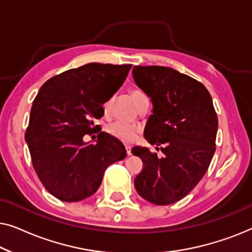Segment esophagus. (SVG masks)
<instances>
[{"label":"esophagus","mask_w":252,"mask_h":252,"mask_svg":"<svg viewBox=\"0 0 252 252\" xmlns=\"http://www.w3.org/2000/svg\"><path fill=\"white\" fill-rule=\"evenodd\" d=\"M132 148H130L129 146H126V153H127V155H128V156H130V155H132Z\"/></svg>","instance_id":"1"}]
</instances>
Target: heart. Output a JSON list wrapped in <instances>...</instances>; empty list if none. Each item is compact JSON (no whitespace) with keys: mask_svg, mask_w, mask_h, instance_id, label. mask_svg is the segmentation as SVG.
<instances>
[{"mask_svg":"<svg viewBox=\"0 0 252 252\" xmlns=\"http://www.w3.org/2000/svg\"><path fill=\"white\" fill-rule=\"evenodd\" d=\"M130 96H132L133 101L135 102V104L140 101L141 98L146 97L143 93H141L140 91H136V89L130 91ZM110 104H111V99H109V101H106L104 104H103V109H104L105 112L109 111ZM106 130H108L110 135L115 137V139L122 141L124 143H130L135 140L136 134L139 132V127L134 125V124H129V123L113 122L106 127Z\"/></svg>","mask_w":252,"mask_h":252,"instance_id":"1","label":"heart"}]
</instances>
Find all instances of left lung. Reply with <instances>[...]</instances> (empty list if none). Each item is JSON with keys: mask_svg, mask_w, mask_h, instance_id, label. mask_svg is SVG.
<instances>
[{"mask_svg": "<svg viewBox=\"0 0 252 252\" xmlns=\"http://www.w3.org/2000/svg\"><path fill=\"white\" fill-rule=\"evenodd\" d=\"M133 79L154 106L144 137L164 154L159 158L148 148H133L143 161L134 185L148 202L172 204L201 181L216 151L218 118L211 95L201 82L171 67L134 66Z\"/></svg>", "mask_w": 252, "mask_h": 252, "instance_id": "8db88e82", "label": "left lung"}]
</instances>
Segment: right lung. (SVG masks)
<instances>
[{
	"label": "right lung",
	"mask_w": 252,
	"mask_h": 252,
	"mask_svg": "<svg viewBox=\"0 0 252 252\" xmlns=\"http://www.w3.org/2000/svg\"><path fill=\"white\" fill-rule=\"evenodd\" d=\"M132 65L89 63L55 75L34 98L25 133L34 170L44 188L64 202L92 196L106 167L126 157L119 140L98 134L96 143L84 136L98 125L103 104L122 87Z\"/></svg>",
	"instance_id": "obj_1"
}]
</instances>
